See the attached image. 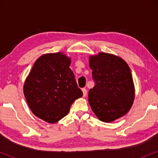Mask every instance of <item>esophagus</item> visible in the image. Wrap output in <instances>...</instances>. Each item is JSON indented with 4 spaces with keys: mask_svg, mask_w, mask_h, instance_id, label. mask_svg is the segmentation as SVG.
<instances>
[{
    "mask_svg": "<svg viewBox=\"0 0 158 158\" xmlns=\"http://www.w3.org/2000/svg\"><path fill=\"white\" fill-rule=\"evenodd\" d=\"M82 90H83V96H85L86 95H87V90H86L85 88H83V89H82Z\"/></svg>",
    "mask_w": 158,
    "mask_h": 158,
    "instance_id": "obj_1",
    "label": "esophagus"
}]
</instances>
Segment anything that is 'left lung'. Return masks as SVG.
Listing matches in <instances>:
<instances>
[{"instance_id": "8db88e82", "label": "left lung", "mask_w": 158, "mask_h": 158, "mask_svg": "<svg viewBox=\"0 0 158 158\" xmlns=\"http://www.w3.org/2000/svg\"><path fill=\"white\" fill-rule=\"evenodd\" d=\"M94 87L88 93V101L101 121L111 122L125 115L135 99L131 70L122 58L101 52L89 60Z\"/></svg>"}]
</instances>
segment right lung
I'll list each match as a JSON object with an SVG mask.
<instances>
[{"label": "right lung", "mask_w": 158, "mask_h": 158, "mask_svg": "<svg viewBox=\"0 0 158 158\" xmlns=\"http://www.w3.org/2000/svg\"><path fill=\"white\" fill-rule=\"evenodd\" d=\"M70 58L62 53L46 54L34 63L23 85L34 115L49 123L65 116L75 100L83 96L71 69Z\"/></svg>", "instance_id": "1"}]
</instances>
